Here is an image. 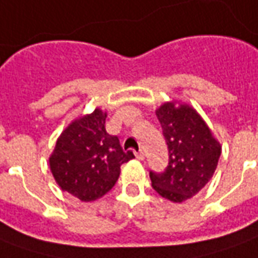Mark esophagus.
Here are the masks:
<instances>
[{
	"mask_svg": "<svg viewBox=\"0 0 258 258\" xmlns=\"http://www.w3.org/2000/svg\"><path fill=\"white\" fill-rule=\"evenodd\" d=\"M135 156H137V159H140V160L145 159V154H144L142 151H140V152H137V154H135Z\"/></svg>",
	"mask_w": 258,
	"mask_h": 258,
	"instance_id": "34e87169",
	"label": "esophagus"
}]
</instances>
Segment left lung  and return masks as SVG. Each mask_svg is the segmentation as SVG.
I'll return each instance as SVG.
<instances>
[{"label":"left lung","mask_w":258,"mask_h":258,"mask_svg":"<svg viewBox=\"0 0 258 258\" xmlns=\"http://www.w3.org/2000/svg\"><path fill=\"white\" fill-rule=\"evenodd\" d=\"M169 149L165 172H149L154 190L172 203L196 196L214 176L221 144L203 117L185 103L166 102L156 110Z\"/></svg>","instance_id":"1"}]
</instances>
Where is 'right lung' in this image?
I'll list each match as a JSON object with an SVG mask.
<instances>
[{"label":"right lung","mask_w":258,"mask_h":258,"mask_svg":"<svg viewBox=\"0 0 258 258\" xmlns=\"http://www.w3.org/2000/svg\"><path fill=\"white\" fill-rule=\"evenodd\" d=\"M106 117L104 111L95 109L74 120L61 133L48 158L61 190L85 203L110 191L120 176V166L134 158L131 151H123L116 135L107 134Z\"/></svg>","instance_id":"right-lung-1"}]
</instances>
